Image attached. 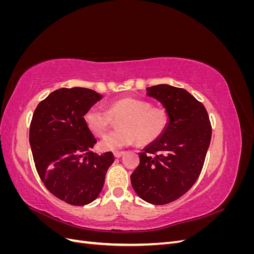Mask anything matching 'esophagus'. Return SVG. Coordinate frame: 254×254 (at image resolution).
<instances>
[{
    "instance_id": "1",
    "label": "esophagus",
    "mask_w": 254,
    "mask_h": 254,
    "mask_svg": "<svg viewBox=\"0 0 254 254\" xmlns=\"http://www.w3.org/2000/svg\"><path fill=\"white\" fill-rule=\"evenodd\" d=\"M123 155H124V151H114L113 152V156L115 158H121Z\"/></svg>"
}]
</instances>
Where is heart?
<instances>
[{"label":"heart","mask_w":254,"mask_h":254,"mask_svg":"<svg viewBox=\"0 0 254 254\" xmlns=\"http://www.w3.org/2000/svg\"><path fill=\"white\" fill-rule=\"evenodd\" d=\"M113 120H120V130L106 135L99 142L98 147L103 151L121 149L131 145L135 140L139 145H148L164 133L170 122L165 109L130 97L114 101L107 110L92 107L83 115L88 129L97 136L107 132Z\"/></svg>","instance_id":"obj_1"}]
</instances>
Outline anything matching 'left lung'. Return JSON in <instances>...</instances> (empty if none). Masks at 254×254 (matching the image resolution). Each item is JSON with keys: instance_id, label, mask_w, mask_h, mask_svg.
Segmentation results:
<instances>
[{"instance_id": "obj_1", "label": "left lung", "mask_w": 254, "mask_h": 254, "mask_svg": "<svg viewBox=\"0 0 254 254\" xmlns=\"http://www.w3.org/2000/svg\"><path fill=\"white\" fill-rule=\"evenodd\" d=\"M146 90L162 104L170 122L164 133L139 152L140 164L130 179L137 196L161 205L177 200L194 186L210 146L212 127L204 106L187 90L170 84Z\"/></svg>"}]
</instances>
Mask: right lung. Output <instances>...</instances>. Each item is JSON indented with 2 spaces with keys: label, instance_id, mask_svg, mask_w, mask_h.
<instances>
[{
  "label": "right lung",
  "instance_id": "obj_1",
  "mask_svg": "<svg viewBox=\"0 0 254 254\" xmlns=\"http://www.w3.org/2000/svg\"><path fill=\"white\" fill-rule=\"evenodd\" d=\"M103 95L87 88H61L40 102L29 128L36 170L51 193L68 204L94 201L114 162L113 153L98 156L96 139L83 115Z\"/></svg>",
  "mask_w": 254,
  "mask_h": 254
}]
</instances>
